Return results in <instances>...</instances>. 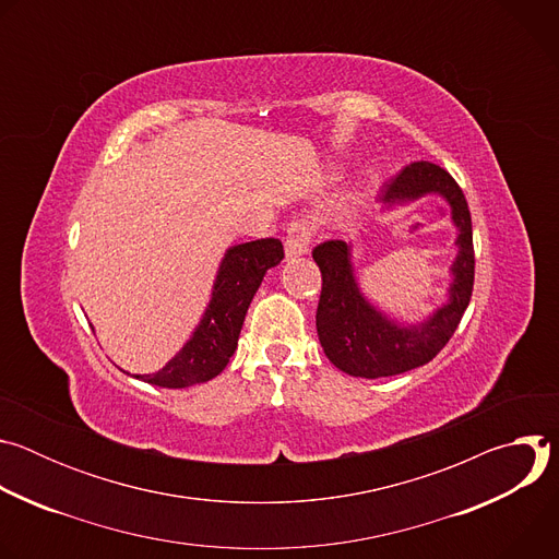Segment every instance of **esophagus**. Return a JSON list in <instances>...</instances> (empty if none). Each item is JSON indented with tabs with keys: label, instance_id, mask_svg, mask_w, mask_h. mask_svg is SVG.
Instances as JSON below:
<instances>
[{
	"label": "esophagus",
	"instance_id": "obj_1",
	"mask_svg": "<svg viewBox=\"0 0 559 559\" xmlns=\"http://www.w3.org/2000/svg\"><path fill=\"white\" fill-rule=\"evenodd\" d=\"M313 227L305 218H296L287 227V238H285V257L296 259L309 252V241H311Z\"/></svg>",
	"mask_w": 559,
	"mask_h": 559
}]
</instances>
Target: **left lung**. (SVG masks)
<instances>
[{"label": "left lung", "instance_id": "left-lung-1", "mask_svg": "<svg viewBox=\"0 0 559 559\" xmlns=\"http://www.w3.org/2000/svg\"><path fill=\"white\" fill-rule=\"evenodd\" d=\"M427 194L442 197L451 205V223L457 229V254L449 267L447 302L416 325L397 323L360 292L352 261V241H325L311 257L323 274L321 300L316 311L318 341L325 356L356 378H384L423 367L438 356L457 330L473 292V229L471 212L460 186L436 164L416 162L384 188L382 201L391 210Z\"/></svg>", "mask_w": 559, "mask_h": 559}]
</instances>
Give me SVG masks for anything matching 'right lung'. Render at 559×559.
Listing matches in <instances>:
<instances>
[{"label":"right lung","instance_id":"1","mask_svg":"<svg viewBox=\"0 0 559 559\" xmlns=\"http://www.w3.org/2000/svg\"><path fill=\"white\" fill-rule=\"evenodd\" d=\"M281 261L283 243L278 238H261V241L227 248L212 285L210 302L188 343L166 367L154 373H136L134 378L156 386L183 389L218 376L236 352L248 307L265 272Z\"/></svg>","mask_w":559,"mask_h":559}]
</instances>
